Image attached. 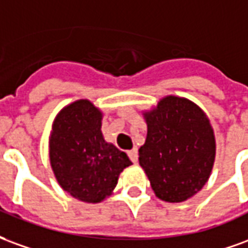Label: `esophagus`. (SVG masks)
Wrapping results in <instances>:
<instances>
[{"label": "esophagus", "instance_id": "esophagus-1", "mask_svg": "<svg viewBox=\"0 0 248 248\" xmlns=\"http://www.w3.org/2000/svg\"><path fill=\"white\" fill-rule=\"evenodd\" d=\"M128 156H129V158H131V161L133 162V164H136L137 158H139V153H137L136 148H133L132 151L128 152Z\"/></svg>", "mask_w": 248, "mask_h": 248}]
</instances>
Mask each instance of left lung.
Listing matches in <instances>:
<instances>
[{"mask_svg": "<svg viewBox=\"0 0 248 248\" xmlns=\"http://www.w3.org/2000/svg\"><path fill=\"white\" fill-rule=\"evenodd\" d=\"M148 135L139 162L156 196L182 202L200 191L210 176L216 140L209 119L186 99L168 96L145 115Z\"/></svg>", "mask_w": 248, "mask_h": 248, "instance_id": "1", "label": "left lung"}]
</instances>
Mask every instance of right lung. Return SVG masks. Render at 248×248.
<instances>
[{
	"mask_svg": "<svg viewBox=\"0 0 248 248\" xmlns=\"http://www.w3.org/2000/svg\"><path fill=\"white\" fill-rule=\"evenodd\" d=\"M100 128V111L88 100H78L58 115L50 139V161L59 185L90 203L109 196L119 174L132 165L124 152L104 141Z\"/></svg>",
	"mask_w": 248,
	"mask_h": 248,
	"instance_id": "obj_1",
	"label": "right lung"
}]
</instances>
